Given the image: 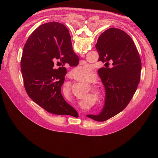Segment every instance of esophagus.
Returning <instances> with one entry per match:
<instances>
[{"label": "esophagus", "instance_id": "obj_1", "mask_svg": "<svg viewBox=\"0 0 158 158\" xmlns=\"http://www.w3.org/2000/svg\"><path fill=\"white\" fill-rule=\"evenodd\" d=\"M81 57H84L85 56V55H84V54H81Z\"/></svg>", "mask_w": 158, "mask_h": 158}]
</instances>
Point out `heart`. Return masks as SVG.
<instances>
[{"mask_svg": "<svg viewBox=\"0 0 158 158\" xmlns=\"http://www.w3.org/2000/svg\"><path fill=\"white\" fill-rule=\"evenodd\" d=\"M76 73L78 76H81L85 79H89L93 76V69L91 65L85 64L77 67L76 69ZM88 82L91 84L93 83V81H89ZM91 90L97 96H101L103 94V90L99 86L92 85Z\"/></svg>", "mask_w": 158, "mask_h": 158, "instance_id": "1", "label": "heart"}]
</instances>
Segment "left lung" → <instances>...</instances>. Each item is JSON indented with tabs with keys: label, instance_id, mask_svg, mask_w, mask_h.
Returning <instances> with one entry per match:
<instances>
[{
	"label": "left lung",
	"instance_id": "left-lung-1",
	"mask_svg": "<svg viewBox=\"0 0 158 158\" xmlns=\"http://www.w3.org/2000/svg\"><path fill=\"white\" fill-rule=\"evenodd\" d=\"M59 25L60 40L71 44L69 30L59 22ZM96 48L99 61H111L113 65L112 68L102 67L98 70L106 93L102 111L99 115H87L94 121L102 122L119 114L131 101L139 84L141 61L131 37L119 29L111 27L102 32Z\"/></svg>",
	"mask_w": 158,
	"mask_h": 158
}]
</instances>
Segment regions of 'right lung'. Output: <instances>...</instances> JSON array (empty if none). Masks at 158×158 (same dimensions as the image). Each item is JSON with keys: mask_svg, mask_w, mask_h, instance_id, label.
<instances>
[{"mask_svg": "<svg viewBox=\"0 0 158 158\" xmlns=\"http://www.w3.org/2000/svg\"><path fill=\"white\" fill-rule=\"evenodd\" d=\"M67 63L76 66L79 57L72 44L60 40L59 22H51L40 26L29 36L23 48L20 67L26 91L34 102L50 113L74 116L78 115L77 111L61 94L67 73L64 65ZM56 63H62L63 67L54 69Z\"/></svg>", "mask_w": 158, "mask_h": 158, "instance_id": "1", "label": "right lung"}]
</instances>
